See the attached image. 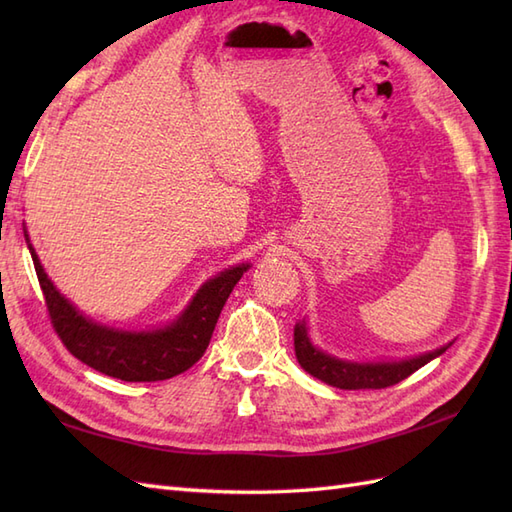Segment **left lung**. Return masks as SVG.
I'll list each match as a JSON object with an SVG mask.
<instances>
[{
  "instance_id": "8db88e82",
  "label": "left lung",
  "mask_w": 512,
  "mask_h": 512,
  "mask_svg": "<svg viewBox=\"0 0 512 512\" xmlns=\"http://www.w3.org/2000/svg\"><path fill=\"white\" fill-rule=\"evenodd\" d=\"M447 347H440L436 352L422 354L418 358H409V361L400 363H347L319 352L308 339L306 325L299 323L295 328V354L299 365L310 376L339 389H385L398 385L400 380L411 376L416 369L427 365L442 352H447Z\"/></svg>"
}]
</instances>
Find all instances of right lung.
<instances>
[{
    "label": "right lung",
    "instance_id": "right-lung-1",
    "mask_svg": "<svg viewBox=\"0 0 512 512\" xmlns=\"http://www.w3.org/2000/svg\"><path fill=\"white\" fill-rule=\"evenodd\" d=\"M30 248L39 286L46 299L48 317L54 332L74 358L105 376L125 383H156L187 372L200 361L220 319L224 303L248 266L228 268L206 281L193 297L182 317L165 330L156 332H118L103 328L81 317L65 301L43 273L35 248Z\"/></svg>",
    "mask_w": 512,
    "mask_h": 512
}]
</instances>
